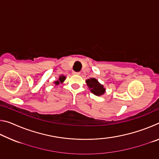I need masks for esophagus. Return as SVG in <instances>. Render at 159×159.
<instances>
[{"label": "esophagus", "instance_id": "1", "mask_svg": "<svg viewBox=\"0 0 159 159\" xmlns=\"http://www.w3.org/2000/svg\"><path fill=\"white\" fill-rule=\"evenodd\" d=\"M73 74L74 75H80V72H75V71H73Z\"/></svg>", "mask_w": 159, "mask_h": 159}]
</instances>
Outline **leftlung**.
I'll list each match as a JSON object with an SVG mask.
<instances>
[{
  "label": "left lung",
  "instance_id": "8db88e82",
  "mask_svg": "<svg viewBox=\"0 0 159 159\" xmlns=\"http://www.w3.org/2000/svg\"><path fill=\"white\" fill-rule=\"evenodd\" d=\"M85 82L91 93L95 95L101 96L105 93L106 89L104 88V85H102L95 78H90V79L86 80Z\"/></svg>",
  "mask_w": 159,
  "mask_h": 159
}]
</instances>
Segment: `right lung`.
<instances>
[{
    "label": "right lung",
    "mask_w": 159,
    "mask_h": 159,
    "mask_svg": "<svg viewBox=\"0 0 159 159\" xmlns=\"http://www.w3.org/2000/svg\"><path fill=\"white\" fill-rule=\"evenodd\" d=\"M66 79V76H64V75H61V76H59V79L57 80H55V81H54V83L57 85H59L60 83H62L64 80H65Z\"/></svg>",
    "instance_id": "right-lung-1"
}]
</instances>
